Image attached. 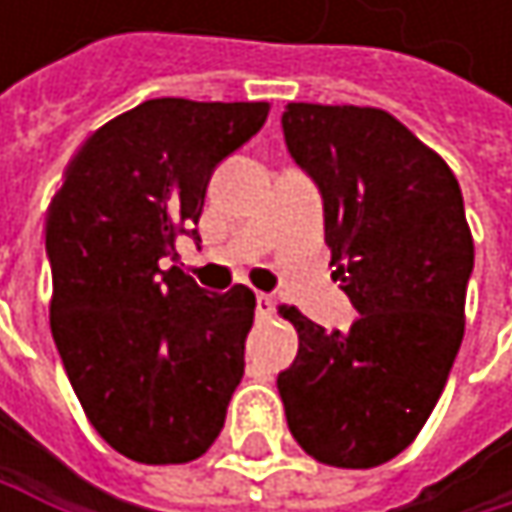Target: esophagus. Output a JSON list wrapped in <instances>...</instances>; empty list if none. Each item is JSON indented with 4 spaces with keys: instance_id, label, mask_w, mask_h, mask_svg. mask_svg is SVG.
<instances>
[{
    "instance_id": "obj_1",
    "label": "esophagus",
    "mask_w": 512,
    "mask_h": 512,
    "mask_svg": "<svg viewBox=\"0 0 512 512\" xmlns=\"http://www.w3.org/2000/svg\"><path fill=\"white\" fill-rule=\"evenodd\" d=\"M272 314H275V299H272L269 293H257V317L266 320V317H272Z\"/></svg>"
}]
</instances>
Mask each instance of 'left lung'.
I'll list each match as a JSON object with an SVG mask.
<instances>
[{
	"label": "left lung",
	"mask_w": 512,
	"mask_h": 512,
	"mask_svg": "<svg viewBox=\"0 0 512 512\" xmlns=\"http://www.w3.org/2000/svg\"><path fill=\"white\" fill-rule=\"evenodd\" d=\"M281 127L323 195L326 246L358 320L326 332L281 305L299 353L278 394L308 457L373 468L415 442L460 353L474 269L460 183L382 109L287 103Z\"/></svg>",
	"instance_id": "1"
}]
</instances>
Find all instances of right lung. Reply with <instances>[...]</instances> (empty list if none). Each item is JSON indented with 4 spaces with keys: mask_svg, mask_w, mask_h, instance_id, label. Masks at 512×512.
Wrapping results in <instances>:
<instances>
[{
    "mask_svg": "<svg viewBox=\"0 0 512 512\" xmlns=\"http://www.w3.org/2000/svg\"><path fill=\"white\" fill-rule=\"evenodd\" d=\"M269 103L145 100L73 156L47 216L50 329L91 427L127 460H198L243 379L255 293H207L177 266L213 168L246 145Z\"/></svg>",
    "mask_w": 512,
    "mask_h": 512,
    "instance_id": "1",
    "label": "right lung"
}]
</instances>
